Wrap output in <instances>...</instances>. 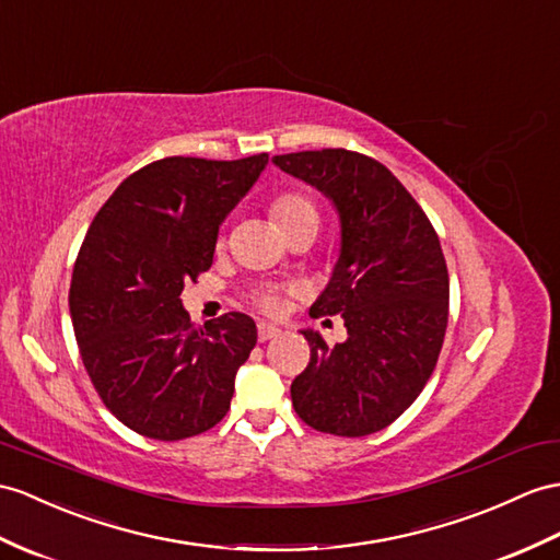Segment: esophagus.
<instances>
[{
    "instance_id": "esophagus-1",
    "label": "esophagus",
    "mask_w": 560,
    "mask_h": 560,
    "mask_svg": "<svg viewBox=\"0 0 560 560\" xmlns=\"http://www.w3.org/2000/svg\"><path fill=\"white\" fill-rule=\"evenodd\" d=\"M282 330L278 325L270 323H258V342H268V339H276Z\"/></svg>"
}]
</instances>
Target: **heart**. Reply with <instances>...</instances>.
<instances>
[{"instance_id":"obj_1","label":"heart","mask_w":560,"mask_h":560,"mask_svg":"<svg viewBox=\"0 0 560 560\" xmlns=\"http://www.w3.org/2000/svg\"><path fill=\"white\" fill-rule=\"evenodd\" d=\"M268 209H270L272 221L278 223L284 237L296 233V230L308 228V225L318 228V221H320L316 201H313L304 192H296V189H288V192H280L272 197ZM254 302L266 313H276L280 308V294L276 290H258L254 294Z\"/></svg>"}]
</instances>
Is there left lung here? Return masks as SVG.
I'll use <instances>...</instances> for the list:
<instances>
[{"label": "left lung", "instance_id": "1", "mask_svg": "<svg viewBox=\"0 0 560 560\" xmlns=\"http://www.w3.org/2000/svg\"><path fill=\"white\" fill-rule=\"evenodd\" d=\"M330 197L342 249L311 316H342L347 342L304 330L311 361L292 383L306 425L337 438L387 428L438 365L448 320V270L430 218L383 163L349 149L272 159Z\"/></svg>", "mask_w": 560, "mask_h": 560}]
</instances>
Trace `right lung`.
I'll return each mask as SVG.
<instances>
[{
    "mask_svg": "<svg viewBox=\"0 0 560 560\" xmlns=\"http://www.w3.org/2000/svg\"><path fill=\"white\" fill-rule=\"evenodd\" d=\"M266 163H149L106 199L78 252L68 306L80 357L108 411L149 440L195 438L228 413L256 323L233 311L197 327L180 294L211 268L218 225Z\"/></svg>",
    "mask_w": 560,
    "mask_h": 560,
    "instance_id": "obj_1",
    "label": "right lung"
}]
</instances>
